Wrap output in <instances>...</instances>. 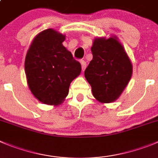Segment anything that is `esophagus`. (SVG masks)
Instances as JSON below:
<instances>
[{"label":"esophagus","instance_id":"obj_1","mask_svg":"<svg viewBox=\"0 0 158 158\" xmlns=\"http://www.w3.org/2000/svg\"><path fill=\"white\" fill-rule=\"evenodd\" d=\"M81 65H82V71H84L86 68V62L85 61H81Z\"/></svg>","mask_w":158,"mask_h":158}]
</instances>
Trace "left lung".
<instances>
[{"label": "left lung", "instance_id": "8db88e82", "mask_svg": "<svg viewBox=\"0 0 158 158\" xmlns=\"http://www.w3.org/2000/svg\"><path fill=\"white\" fill-rule=\"evenodd\" d=\"M92 61L84 75L94 97L101 103H111L120 97L132 74V65L116 36L95 38Z\"/></svg>", "mask_w": 158, "mask_h": 158}]
</instances>
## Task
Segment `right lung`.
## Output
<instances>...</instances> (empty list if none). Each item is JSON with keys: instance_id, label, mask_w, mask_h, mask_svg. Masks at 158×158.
<instances>
[{"instance_id": "1", "label": "right lung", "mask_w": 158, "mask_h": 158, "mask_svg": "<svg viewBox=\"0 0 158 158\" xmlns=\"http://www.w3.org/2000/svg\"><path fill=\"white\" fill-rule=\"evenodd\" d=\"M64 40V35L46 29L36 35L26 54L28 86L36 99L45 104H61L69 94L70 83L81 72L80 63L63 46Z\"/></svg>"}]
</instances>
